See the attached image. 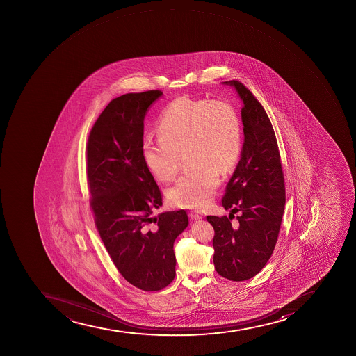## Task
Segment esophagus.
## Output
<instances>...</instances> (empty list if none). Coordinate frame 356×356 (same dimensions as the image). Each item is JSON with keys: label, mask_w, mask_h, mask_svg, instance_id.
I'll use <instances>...</instances> for the list:
<instances>
[{"label": "esophagus", "mask_w": 356, "mask_h": 356, "mask_svg": "<svg viewBox=\"0 0 356 356\" xmlns=\"http://www.w3.org/2000/svg\"><path fill=\"white\" fill-rule=\"evenodd\" d=\"M189 216L191 220H200V218H202V215L199 214L198 211H190Z\"/></svg>", "instance_id": "esophagus-1"}]
</instances>
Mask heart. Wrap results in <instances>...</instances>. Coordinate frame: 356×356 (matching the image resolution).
Masks as SVG:
<instances>
[{"mask_svg": "<svg viewBox=\"0 0 356 356\" xmlns=\"http://www.w3.org/2000/svg\"><path fill=\"white\" fill-rule=\"evenodd\" d=\"M161 136H148L142 145L145 166L154 177L170 182L186 152L189 170L167 191L174 206L202 209L214 198L220 173L227 174L239 159L243 129L231 102L179 97L158 120Z\"/></svg>", "mask_w": 356, "mask_h": 356, "instance_id": "b5f03b06", "label": "heart"}]
</instances>
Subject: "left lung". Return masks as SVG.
Returning <instances> with one entry per match:
<instances>
[{"label": "left lung", "mask_w": 356, "mask_h": 356, "mask_svg": "<svg viewBox=\"0 0 356 356\" xmlns=\"http://www.w3.org/2000/svg\"><path fill=\"white\" fill-rule=\"evenodd\" d=\"M234 86L243 101V152L227 183L222 206L227 216H207L214 227L215 270L232 281L255 277L270 259L277 241L286 204L284 177L277 138L268 113L239 81ZM240 215L234 222V214Z\"/></svg>", "instance_id": "left-lung-1"}]
</instances>
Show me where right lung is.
Listing matches in <instances>:
<instances>
[{
    "instance_id": "obj_1",
    "label": "right lung",
    "mask_w": 356,
    "mask_h": 356,
    "mask_svg": "<svg viewBox=\"0 0 356 356\" xmlns=\"http://www.w3.org/2000/svg\"><path fill=\"white\" fill-rule=\"evenodd\" d=\"M161 95L150 90L113 99L86 145L95 227L118 272L143 291L164 289L174 280V241L189 224L184 209L154 218L163 195L143 161V120Z\"/></svg>"
}]
</instances>
